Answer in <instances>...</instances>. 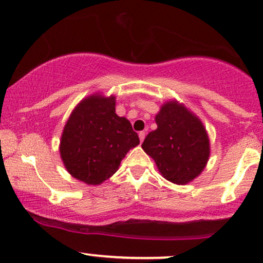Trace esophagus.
<instances>
[{
    "instance_id": "1",
    "label": "esophagus",
    "mask_w": 263,
    "mask_h": 263,
    "mask_svg": "<svg viewBox=\"0 0 263 263\" xmlns=\"http://www.w3.org/2000/svg\"><path fill=\"white\" fill-rule=\"evenodd\" d=\"M138 137H140V141H141V142H143L144 137H146V132H144V131H141L140 134H138Z\"/></svg>"
}]
</instances>
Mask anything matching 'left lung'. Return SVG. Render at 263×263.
<instances>
[{
  "label": "left lung",
  "mask_w": 263,
  "mask_h": 263,
  "mask_svg": "<svg viewBox=\"0 0 263 263\" xmlns=\"http://www.w3.org/2000/svg\"><path fill=\"white\" fill-rule=\"evenodd\" d=\"M157 128L142 148L153 158L159 173L184 185L194 180L209 161L210 141L200 119L177 100L164 102L156 115Z\"/></svg>",
  "instance_id": "1"
}]
</instances>
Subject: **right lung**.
Masks as SVG:
<instances>
[{"mask_svg": "<svg viewBox=\"0 0 263 263\" xmlns=\"http://www.w3.org/2000/svg\"><path fill=\"white\" fill-rule=\"evenodd\" d=\"M116 98L100 92L83 99L69 116L59 152L69 174L89 185H99L114 176L138 135L125 117L117 116Z\"/></svg>", "mask_w": 263, "mask_h": 263, "instance_id": "obj_1", "label": "right lung"}]
</instances>
